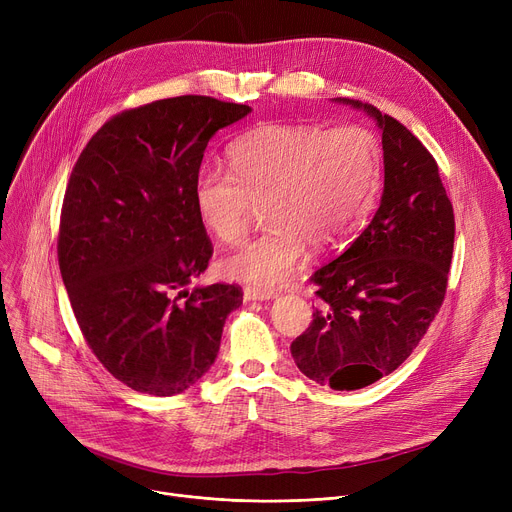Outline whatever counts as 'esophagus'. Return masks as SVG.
<instances>
[{
  "label": "esophagus",
  "mask_w": 512,
  "mask_h": 512,
  "mask_svg": "<svg viewBox=\"0 0 512 512\" xmlns=\"http://www.w3.org/2000/svg\"><path fill=\"white\" fill-rule=\"evenodd\" d=\"M276 297H278V292H274V290H261V288H253V286H247L245 292H242V299L245 301H270Z\"/></svg>",
  "instance_id": "esophagus-1"
}]
</instances>
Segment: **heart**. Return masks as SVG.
Returning a JSON list of instances; mask_svg holds the SVG:
<instances>
[{"label": "heart", "mask_w": 512, "mask_h": 512, "mask_svg": "<svg viewBox=\"0 0 512 512\" xmlns=\"http://www.w3.org/2000/svg\"><path fill=\"white\" fill-rule=\"evenodd\" d=\"M230 170L203 166L193 197L203 226L222 242L245 236L253 203L272 226L222 261L228 278L257 288L282 284L307 245L334 249L371 209L382 182V155L359 126L324 130L261 124L228 149Z\"/></svg>", "instance_id": "1"}]
</instances>
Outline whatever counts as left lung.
I'll return each mask as SVG.
<instances>
[{
	"instance_id": "8db88e82",
	"label": "left lung",
	"mask_w": 512,
	"mask_h": 512,
	"mask_svg": "<svg viewBox=\"0 0 512 512\" xmlns=\"http://www.w3.org/2000/svg\"><path fill=\"white\" fill-rule=\"evenodd\" d=\"M336 101L378 122L384 193L353 245L311 276L319 303L290 353L309 380L359 390L405 363L438 315L454 213L436 159L407 126L369 103Z\"/></svg>"
}]
</instances>
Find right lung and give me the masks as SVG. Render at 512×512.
<instances>
[{
  "label": "right lung",
  "instance_id": "add662e5",
  "mask_svg": "<svg viewBox=\"0 0 512 512\" xmlns=\"http://www.w3.org/2000/svg\"><path fill=\"white\" fill-rule=\"evenodd\" d=\"M249 112L205 95L159 99L107 120L74 164L58 238L62 280L89 348L132 390L191 388L242 305L234 284L186 286L213 253L193 197L205 147Z\"/></svg>",
  "mask_w": 512,
  "mask_h": 512
}]
</instances>
